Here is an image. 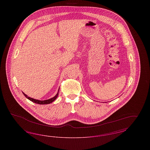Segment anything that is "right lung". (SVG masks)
Segmentation results:
<instances>
[{
    "instance_id": "add662e5",
    "label": "right lung",
    "mask_w": 150,
    "mask_h": 150,
    "mask_svg": "<svg viewBox=\"0 0 150 150\" xmlns=\"http://www.w3.org/2000/svg\"><path fill=\"white\" fill-rule=\"evenodd\" d=\"M59 90V89L58 91L57 94H56L54 97H53V98H51L49 99V100H35V99H34V98H31V97H28L26 94H25L24 93H23V95H24L28 100H31V101H32L33 102H34V103H37V104H40V105H46V104H50V103L53 102L54 100H56V99L57 98V97H58V96Z\"/></svg>"
}]
</instances>
